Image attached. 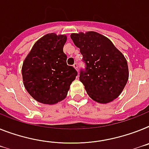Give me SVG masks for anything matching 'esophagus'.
<instances>
[{"label":"esophagus","mask_w":149,"mask_h":149,"mask_svg":"<svg viewBox=\"0 0 149 149\" xmlns=\"http://www.w3.org/2000/svg\"><path fill=\"white\" fill-rule=\"evenodd\" d=\"M73 67H74V68L76 69L77 71H78V64H77V63H75L74 64H73Z\"/></svg>","instance_id":"obj_1"}]
</instances>
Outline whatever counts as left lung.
Returning a JSON list of instances; mask_svg holds the SVG:
<instances>
[{
  "mask_svg": "<svg viewBox=\"0 0 149 149\" xmlns=\"http://www.w3.org/2000/svg\"><path fill=\"white\" fill-rule=\"evenodd\" d=\"M71 39L80 50L86 68L79 80L92 100L112 102L120 95L129 78L126 58L110 39L95 32L72 33Z\"/></svg>",
  "mask_w": 149,
  "mask_h": 149,
  "instance_id": "left-lung-1",
  "label": "left lung"
}]
</instances>
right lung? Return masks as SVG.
Listing matches in <instances>:
<instances>
[{"label":"right lung","instance_id":"add662e5","mask_svg":"<svg viewBox=\"0 0 149 149\" xmlns=\"http://www.w3.org/2000/svg\"><path fill=\"white\" fill-rule=\"evenodd\" d=\"M64 35L49 33L35 43L22 67L23 84L37 102L54 104L67 97L77 71L67 64Z\"/></svg>","mask_w":149,"mask_h":149}]
</instances>
